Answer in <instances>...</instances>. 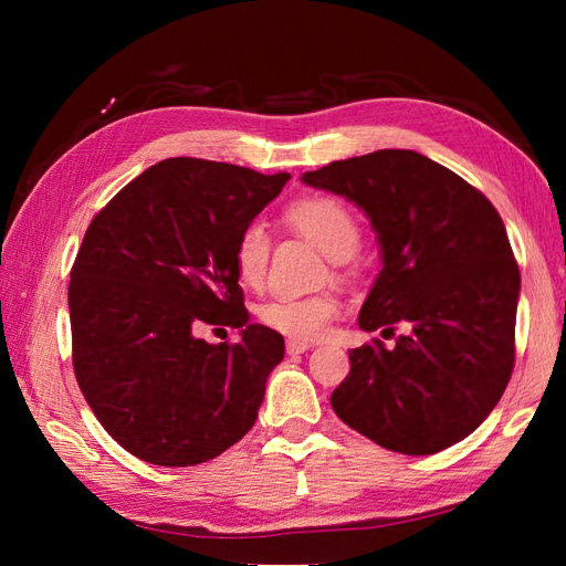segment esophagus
<instances>
[{
    "label": "esophagus",
    "mask_w": 566,
    "mask_h": 566,
    "mask_svg": "<svg viewBox=\"0 0 566 566\" xmlns=\"http://www.w3.org/2000/svg\"><path fill=\"white\" fill-rule=\"evenodd\" d=\"M308 347H314V345L306 340H286V353L290 355H302L308 350Z\"/></svg>",
    "instance_id": "obj_1"
}]
</instances>
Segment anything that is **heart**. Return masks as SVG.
<instances>
[{
  "label": "heart",
  "mask_w": 566,
  "mask_h": 566,
  "mask_svg": "<svg viewBox=\"0 0 566 566\" xmlns=\"http://www.w3.org/2000/svg\"><path fill=\"white\" fill-rule=\"evenodd\" d=\"M284 219L294 231L306 235L323 255L331 260H347L359 245V223L343 201L333 197H304L290 203ZM272 255V238L260 221H250L238 233L233 245V264L238 280L258 286ZM340 304L331 294L311 296H272L258 306V318L264 326L286 335L292 340H318L338 318Z\"/></svg>",
  "instance_id": "b5f03b06"
}]
</instances>
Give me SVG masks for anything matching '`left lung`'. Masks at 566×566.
<instances>
[{
    "label": "left lung",
    "mask_w": 566,
    "mask_h": 566,
    "mask_svg": "<svg viewBox=\"0 0 566 566\" xmlns=\"http://www.w3.org/2000/svg\"><path fill=\"white\" fill-rule=\"evenodd\" d=\"M355 201L379 235L384 268L359 328L396 331L355 347L331 396L345 426L401 454H436L482 426L515 365L521 272L482 191L416 150H375L306 172Z\"/></svg>",
    "instance_id": "obj_1"
}]
</instances>
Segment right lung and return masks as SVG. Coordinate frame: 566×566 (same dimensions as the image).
Segmentation results:
<instances>
[{
	"label": "right lung",
	"instance_id": "right-lung-1",
	"mask_svg": "<svg viewBox=\"0 0 566 566\" xmlns=\"http://www.w3.org/2000/svg\"><path fill=\"white\" fill-rule=\"evenodd\" d=\"M290 175L170 158L94 216L70 270L72 367L104 430L160 467L213 460L252 428L284 338L248 323L233 245ZM243 327L238 344L196 338Z\"/></svg>",
	"mask_w": 566,
	"mask_h": 566
}]
</instances>
